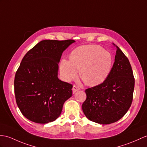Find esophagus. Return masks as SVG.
<instances>
[{
  "mask_svg": "<svg viewBox=\"0 0 147 147\" xmlns=\"http://www.w3.org/2000/svg\"><path fill=\"white\" fill-rule=\"evenodd\" d=\"M80 88L79 87L77 86H75V85H74L73 87V89H72V90H73V93L74 94L75 93H76V91H78V90H80Z\"/></svg>",
  "mask_w": 147,
  "mask_h": 147,
  "instance_id": "1",
  "label": "esophagus"
}]
</instances>
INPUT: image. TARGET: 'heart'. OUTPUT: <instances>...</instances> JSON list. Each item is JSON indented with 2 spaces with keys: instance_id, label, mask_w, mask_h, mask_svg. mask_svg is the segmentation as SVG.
Segmentation results:
<instances>
[{
  "instance_id": "heart-1",
  "label": "heart",
  "mask_w": 147,
  "mask_h": 147,
  "mask_svg": "<svg viewBox=\"0 0 147 147\" xmlns=\"http://www.w3.org/2000/svg\"><path fill=\"white\" fill-rule=\"evenodd\" d=\"M113 59L111 54L96 45H84L74 49L70 59H63L60 63L63 79L70 81L79 74L85 83L91 86L103 83L112 69Z\"/></svg>"
}]
</instances>
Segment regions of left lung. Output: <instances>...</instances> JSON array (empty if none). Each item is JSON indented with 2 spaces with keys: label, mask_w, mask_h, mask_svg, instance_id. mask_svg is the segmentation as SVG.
Listing matches in <instances>:
<instances>
[{
  "label": "left lung",
  "mask_w": 147,
  "mask_h": 147,
  "mask_svg": "<svg viewBox=\"0 0 147 147\" xmlns=\"http://www.w3.org/2000/svg\"><path fill=\"white\" fill-rule=\"evenodd\" d=\"M110 75L103 83L85 90L86 99L82 105L90 120L108 125L118 121L131 105L135 79L128 59L119 47Z\"/></svg>",
  "instance_id": "1"
}]
</instances>
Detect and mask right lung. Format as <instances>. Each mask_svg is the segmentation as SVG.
<instances>
[{
  "instance_id": "right-lung-1",
  "label": "right lung",
  "mask_w": 147,
  "mask_h": 147,
  "mask_svg": "<svg viewBox=\"0 0 147 147\" xmlns=\"http://www.w3.org/2000/svg\"><path fill=\"white\" fill-rule=\"evenodd\" d=\"M74 40H43L26 53L16 73V103L24 117L45 124L59 117L72 96L73 85L59 80V64L64 51Z\"/></svg>"
}]
</instances>
